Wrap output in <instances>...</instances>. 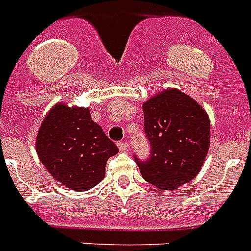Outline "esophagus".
I'll return each instance as SVG.
<instances>
[{
    "label": "esophagus",
    "instance_id": "34e87169",
    "mask_svg": "<svg viewBox=\"0 0 251 251\" xmlns=\"http://www.w3.org/2000/svg\"><path fill=\"white\" fill-rule=\"evenodd\" d=\"M117 147H119V150L121 152H127L129 151V144H127V142H119Z\"/></svg>",
    "mask_w": 251,
    "mask_h": 251
}]
</instances>
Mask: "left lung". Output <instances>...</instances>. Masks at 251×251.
Masks as SVG:
<instances>
[{"label": "left lung", "instance_id": "1", "mask_svg": "<svg viewBox=\"0 0 251 251\" xmlns=\"http://www.w3.org/2000/svg\"><path fill=\"white\" fill-rule=\"evenodd\" d=\"M144 132L151 157L140 161V174L161 189H175L200 173L210 146V120L195 99L166 89L143 103Z\"/></svg>", "mask_w": 251, "mask_h": 251}]
</instances>
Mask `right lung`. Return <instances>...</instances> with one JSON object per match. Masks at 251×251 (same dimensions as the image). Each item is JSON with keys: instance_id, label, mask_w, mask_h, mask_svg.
I'll return each instance as SVG.
<instances>
[{"instance_id": "1", "label": "right lung", "mask_w": 251, "mask_h": 251, "mask_svg": "<svg viewBox=\"0 0 251 251\" xmlns=\"http://www.w3.org/2000/svg\"><path fill=\"white\" fill-rule=\"evenodd\" d=\"M36 151L55 180L82 192L103 180L108 158L119 148L91 120L89 108L58 103L41 124Z\"/></svg>"}]
</instances>
